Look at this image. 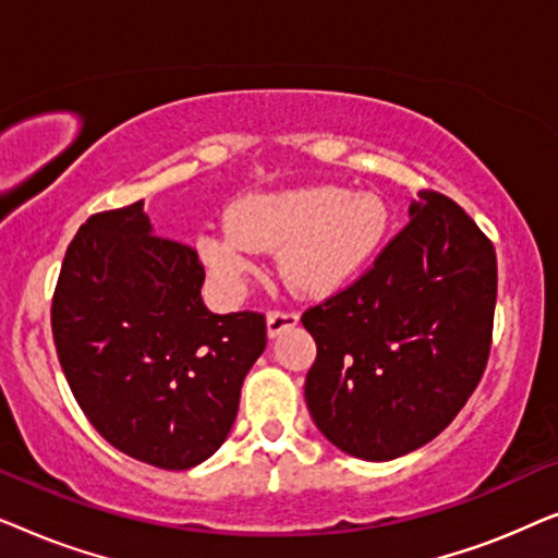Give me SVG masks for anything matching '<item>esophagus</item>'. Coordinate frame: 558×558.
Instances as JSON below:
<instances>
[{
	"instance_id": "obj_1",
	"label": "esophagus",
	"mask_w": 558,
	"mask_h": 558,
	"mask_svg": "<svg viewBox=\"0 0 558 558\" xmlns=\"http://www.w3.org/2000/svg\"><path fill=\"white\" fill-rule=\"evenodd\" d=\"M296 323H300V315H296V312L274 310L266 315V332H269V338H277L279 332L289 330V327H294Z\"/></svg>"
}]
</instances>
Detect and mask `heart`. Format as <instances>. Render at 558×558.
Returning a JSON list of instances; mask_svg holds the SVG:
<instances>
[{"label":"heart","instance_id":"obj_1","mask_svg":"<svg viewBox=\"0 0 558 558\" xmlns=\"http://www.w3.org/2000/svg\"><path fill=\"white\" fill-rule=\"evenodd\" d=\"M386 231L384 197L319 185L243 197L228 226L197 239V254L218 284L239 289L254 251H277L279 277L294 294L325 296L371 264Z\"/></svg>","mask_w":558,"mask_h":558}]
</instances>
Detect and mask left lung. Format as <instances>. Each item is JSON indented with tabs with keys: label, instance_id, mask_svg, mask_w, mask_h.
Listing matches in <instances>:
<instances>
[{
	"label": "left lung",
	"instance_id": "obj_1",
	"mask_svg": "<svg viewBox=\"0 0 558 558\" xmlns=\"http://www.w3.org/2000/svg\"><path fill=\"white\" fill-rule=\"evenodd\" d=\"M411 220L361 279L302 315L317 342L304 399L342 452L386 462L452 424L483 378L498 262L447 195L422 190Z\"/></svg>",
	"mask_w": 558,
	"mask_h": 558
}]
</instances>
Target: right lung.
<instances>
[{
    "label": "right lung",
    "instance_id": "add662e5",
    "mask_svg": "<svg viewBox=\"0 0 558 558\" xmlns=\"http://www.w3.org/2000/svg\"><path fill=\"white\" fill-rule=\"evenodd\" d=\"M203 281L197 251L151 233L140 201L78 228L52 294V340L83 414L119 452L162 470L223 445L266 348L264 315H213Z\"/></svg>",
    "mask_w": 558,
    "mask_h": 558
}]
</instances>
